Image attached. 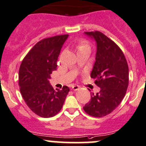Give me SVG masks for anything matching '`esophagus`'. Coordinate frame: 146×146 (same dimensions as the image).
<instances>
[{
  "label": "esophagus",
  "instance_id": "esophagus-1",
  "mask_svg": "<svg viewBox=\"0 0 146 146\" xmlns=\"http://www.w3.org/2000/svg\"><path fill=\"white\" fill-rule=\"evenodd\" d=\"M72 89L73 91H77L80 89V87L78 85H73V86H72Z\"/></svg>",
  "mask_w": 146,
  "mask_h": 146
}]
</instances>
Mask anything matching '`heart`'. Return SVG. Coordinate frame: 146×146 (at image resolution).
Masks as SVG:
<instances>
[{"mask_svg":"<svg viewBox=\"0 0 146 146\" xmlns=\"http://www.w3.org/2000/svg\"><path fill=\"white\" fill-rule=\"evenodd\" d=\"M77 48L78 50H81V49H82V48H90V47H89V45L88 44V43H86L85 41H82V42H80V43L78 44Z\"/></svg>","mask_w":146,"mask_h":146,"instance_id":"1","label":"heart"}]
</instances>
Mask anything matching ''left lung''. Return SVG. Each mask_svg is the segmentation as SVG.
I'll list each match as a JSON object with an SVG mask.
<instances>
[{
  "mask_svg": "<svg viewBox=\"0 0 146 146\" xmlns=\"http://www.w3.org/2000/svg\"><path fill=\"white\" fill-rule=\"evenodd\" d=\"M95 39L96 56L90 77L100 88L96 95L92 93L90 101L83 110L95 117L110 114L124 98L129 85V67L121 48L100 32H85Z\"/></svg>",
  "mask_w": 146,
  "mask_h": 146,
  "instance_id": "1",
  "label": "left lung"
}]
</instances>
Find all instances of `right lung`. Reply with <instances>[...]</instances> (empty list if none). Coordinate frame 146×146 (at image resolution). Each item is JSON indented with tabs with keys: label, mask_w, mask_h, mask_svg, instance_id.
Segmentation results:
<instances>
[{
	"label": "right lung",
	"mask_w": 146,
	"mask_h": 146,
	"mask_svg": "<svg viewBox=\"0 0 146 146\" xmlns=\"http://www.w3.org/2000/svg\"><path fill=\"white\" fill-rule=\"evenodd\" d=\"M68 35L46 38L36 44L25 57L19 70L20 90L25 102L36 115L52 117L62 108L68 87L54 90L49 82L52 71Z\"/></svg>",
	"instance_id": "1"
}]
</instances>
